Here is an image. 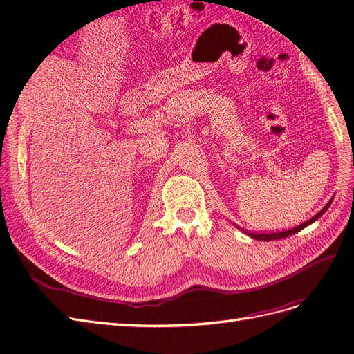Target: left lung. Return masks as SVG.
<instances>
[{"mask_svg": "<svg viewBox=\"0 0 354 354\" xmlns=\"http://www.w3.org/2000/svg\"><path fill=\"white\" fill-rule=\"evenodd\" d=\"M330 202H332V199L326 203V205L320 209L315 217H312L310 220H307L306 223H303V224H299V226H297V227H294V229H291V230H285V232H276V233H254V232H248V234L251 238H254V239H257V241H274V239H283V238H288V236H291V234H294V233H297V232H299L301 229H304L306 226H308V224H312L315 220H317L320 216H322V214L329 208V205H330Z\"/></svg>", "mask_w": 354, "mask_h": 354, "instance_id": "8db88e82", "label": "left lung"}]
</instances>
